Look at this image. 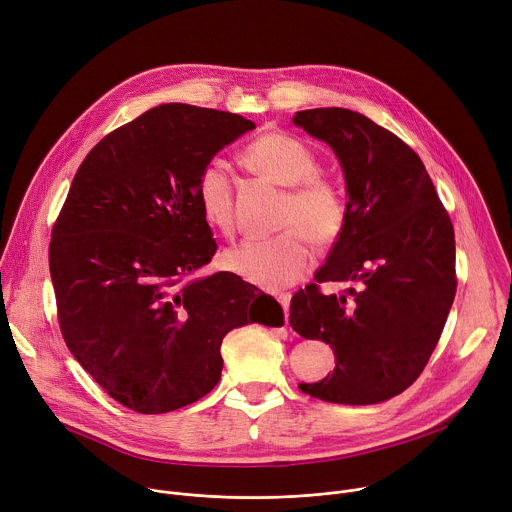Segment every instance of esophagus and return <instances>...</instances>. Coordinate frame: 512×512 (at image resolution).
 I'll list each match as a JSON object with an SVG mask.
<instances>
[{"label": "esophagus", "mask_w": 512, "mask_h": 512, "mask_svg": "<svg viewBox=\"0 0 512 512\" xmlns=\"http://www.w3.org/2000/svg\"><path fill=\"white\" fill-rule=\"evenodd\" d=\"M275 300H277V302H279V306L283 308L285 322H287V312H289V300H291V294H275Z\"/></svg>", "instance_id": "34e87169"}]
</instances>
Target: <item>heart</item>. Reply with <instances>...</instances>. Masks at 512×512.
I'll use <instances>...</instances> for the list:
<instances>
[{
    "mask_svg": "<svg viewBox=\"0 0 512 512\" xmlns=\"http://www.w3.org/2000/svg\"><path fill=\"white\" fill-rule=\"evenodd\" d=\"M243 164L283 188L281 227L271 239L243 241L223 253L225 267L261 289H283L300 281L314 265L310 239L328 247L336 243L348 221V206L342 188L318 170V158L304 141L283 131L259 135L243 154ZM194 196L204 221L231 235L235 227V190L229 168L208 162L194 186Z\"/></svg>",
    "mask_w": 512,
    "mask_h": 512,
    "instance_id": "b5f03b06",
    "label": "heart"
}]
</instances>
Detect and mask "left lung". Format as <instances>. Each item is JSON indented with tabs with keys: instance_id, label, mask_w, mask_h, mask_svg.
Masks as SVG:
<instances>
[{
	"instance_id": "1",
	"label": "left lung",
	"mask_w": 512,
	"mask_h": 512,
	"mask_svg": "<svg viewBox=\"0 0 512 512\" xmlns=\"http://www.w3.org/2000/svg\"><path fill=\"white\" fill-rule=\"evenodd\" d=\"M294 123L340 160L348 221L316 283L291 298L289 324L324 340L336 369L300 389L342 405H373L403 393L425 369L456 296L454 227L409 145L342 107L298 111ZM348 280L342 297L319 283Z\"/></svg>"
}]
</instances>
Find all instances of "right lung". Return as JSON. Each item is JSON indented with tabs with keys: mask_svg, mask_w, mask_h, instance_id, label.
Listing matches in <instances>:
<instances>
[{
	"mask_svg": "<svg viewBox=\"0 0 512 512\" xmlns=\"http://www.w3.org/2000/svg\"><path fill=\"white\" fill-rule=\"evenodd\" d=\"M255 123L168 103L105 135L52 227L50 277L62 338L121 405L186 407L221 379V344L283 310L235 273L198 275L216 253L198 208L200 170Z\"/></svg>",
	"mask_w": 512,
	"mask_h": 512,
	"instance_id": "1",
	"label": "right lung"
}]
</instances>
